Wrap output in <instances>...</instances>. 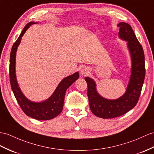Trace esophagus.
Segmentation results:
<instances>
[{"mask_svg": "<svg viewBox=\"0 0 154 154\" xmlns=\"http://www.w3.org/2000/svg\"><path fill=\"white\" fill-rule=\"evenodd\" d=\"M89 69L88 68V67L84 66V67H83V68H82V69H81V74H83V75L88 74V72H89Z\"/></svg>", "mask_w": 154, "mask_h": 154, "instance_id": "34e87169", "label": "esophagus"}]
</instances>
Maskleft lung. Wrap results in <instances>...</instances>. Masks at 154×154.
<instances>
[{
	"label": "left lung",
	"mask_w": 154,
	"mask_h": 154,
	"mask_svg": "<svg viewBox=\"0 0 154 154\" xmlns=\"http://www.w3.org/2000/svg\"><path fill=\"white\" fill-rule=\"evenodd\" d=\"M118 27H119V37L127 42V48L130 52L132 63L131 74L126 92L117 99H105L97 92L95 81L89 77L85 78L88 84V97L90 109L93 114L104 119L122 116L136 106L145 78L143 48L128 23L120 22Z\"/></svg>",
	"instance_id": "left-lung-1"
}]
</instances>
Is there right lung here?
Wrapping results in <instances>:
<instances>
[{
	"label": "right lung",
	"mask_w": 154,
	"mask_h": 154,
	"mask_svg": "<svg viewBox=\"0 0 154 154\" xmlns=\"http://www.w3.org/2000/svg\"><path fill=\"white\" fill-rule=\"evenodd\" d=\"M36 23L37 22L31 21L26 25L11 50L10 58V84L19 105L26 115L37 120H49L55 118L62 112L66 89L79 78V73L76 72L65 78L60 82L52 95L46 100L40 103H35L26 98L19 87L16 79V56L17 47L21 42L22 36L30 26Z\"/></svg>",
	"instance_id": "right-lung-1"
}]
</instances>
